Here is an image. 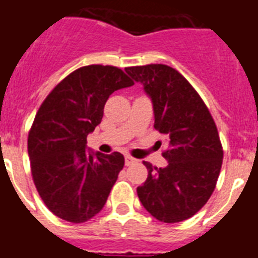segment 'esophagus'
Returning <instances> with one entry per match:
<instances>
[{"mask_svg": "<svg viewBox=\"0 0 258 258\" xmlns=\"http://www.w3.org/2000/svg\"><path fill=\"white\" fill-rule=\"evenodd\" d=\"M135 162L136 160L132 156H128V154H127V156L124 157V163H126V166H130V165H132V163H135Z\"/></svg>", "mask_w": 258, "mask_h": 258, "instance_id": "esophagus-1", "label": "esophagus"}]
</instances>
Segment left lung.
<instances>
[{
  "label": "left lung",
  "instance_id": "left-lung-1",
  "mask_svg": "<svg viewBox=\"0 0 258 258\" xmlns=\"http://www.w3.org/2000/svg\"><path fill=\"white\" fill-rule=\"evenodd\" d=\"M144 86L154 110V128L167 138L166 167L148 169L139 200L156 219L182 222L208 203L218 180L223 148L209 109L182 74L167 64L127 67Z\"/></svg>",
  "mask_w": 258,
  "mask_h": 258
}]
</instances>
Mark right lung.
<instances>
[{
	"label": "right lung",
	"mask_w": 258,
	"mask_h": 258,
	"mask_svg": "<svg viewBox=\"0 0 258 258\" xmlns=\"http://www.w3.org/2000/svg\"><path fill=\"white\" fill-rule=\"evenodd\" d=\"M131 86L134 80L118 67L83 66L39 107L28 132L31 172L41 200L58 218L83 223L104 208L124 157L88 153L87 136L101 123L109 96Z\"/></svg>",
	"instance_id": "1"
}]
</instances>
